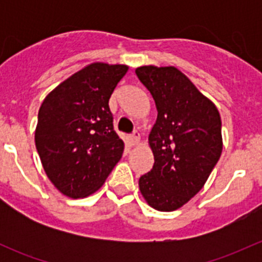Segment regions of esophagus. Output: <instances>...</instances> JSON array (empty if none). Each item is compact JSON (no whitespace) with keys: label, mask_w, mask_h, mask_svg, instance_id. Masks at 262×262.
Listing matches in <instances>:
<instances>
[{"label":"esophagus","mask_w":262,"mask_h":262,"mask_svg":"<svg viewBox=\"0 0 262 262\" xmlns=\"http://www.w3.org/2000/svg\"><path fill=\"white\" fill-rule=\"evenodd\" d=\"M139 139H141V134H139L138 130L133 132V133L130 134V141L133 144H138Z\"/></svg>","instance_id":"34e87169"}]
</instances>
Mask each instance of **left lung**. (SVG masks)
I'll return each mask as SVG.
<instances>
[{"mask_svg": "<svg viewBox=\"0 0 262 262\" xmlns=\"http://www.w3.org/2000/svg\"><path fill=\"white\" fill-rule=\"evenodd\" d=\"M157 107L149 133L155 163L139 178L148 204L171 212L204 186L222 153V121L215 105L175 67L136 70Z\"/></svg>", "mask_w": 262, "mask_h": 262, "instance_id": "1", "label": "left lung"}]
</instances>
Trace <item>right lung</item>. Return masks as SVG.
<instances>
[{
	"label": "right lung",
	"mask_w": 262,
	"mask_h": 262,
	"mask_svg": "<svg viewBox=\"0 0 262 262\" xmlns=\"http://www.w3.org/2000/svg\"><path fill=\"white\" fill-rule=\"evenodd\" d=\"M126 71L92 63L55 87L39 109L36 149L49 180L67 196L96 191L121 158L109 99Z\"/></svg>",
	"instance_id": "add662e5"
}]
</instances>
